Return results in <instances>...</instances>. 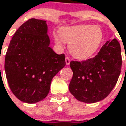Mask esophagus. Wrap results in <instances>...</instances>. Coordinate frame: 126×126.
<instances>
[{
	"instance_id": "1",
	"label": "esophagus",
	"mask_w": 126,
	"mask_h": 126,
	"mask_svg": "<svg viewBox=\"0 0 126 126\" xmlns=\"http://www.w3.org/2000/svg\"><path fill=\"white\" fill-rule=\"evenodd\" d=\"M70 58L69 57H66V64L68 66V65H69V63H70Z\"/></svg>"
}]
</instances>
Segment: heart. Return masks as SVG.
<instances>
[{
  "label": "heart",
  "instance_id": "b5f03b06",
  "mask_svg": "<svg viewBox=\"0 0 126 126\" xmlns=\"http://www.w3.org/2000/svg\"><path fill=\"white\" fill-rule=\"evenodd\" d=\"M60 38L69 44V51L74 57L85 59L97 51L103 41V33L98 26L79 25L61 29L60 36H54L57 44L61 43Z\"/></svg>",
  "mask_w": 126,
  "mask_h": 126
}]
</instances>
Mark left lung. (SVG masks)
Returning a JSON list of instances; mask_svg holds the SVG:
<instances>
[{
    "instance_id": "obj_1",
    "label": "left lung",
    "mask_w": 126,
    "mask_h": 126,
    "mask_svg": "<svg viewBox=\"0 0 126 126\" xmlns=\"http://www.w3.org/2000/svg\"><path fill=\"white\" fill-rule=\"evenodd\" d=\"M121 66L120 45L117 39L109 40L94 57L70 62L73 77L69 91L79 101L87 103L100 101L115 86Z\"/></svg>"
}]
</instances>
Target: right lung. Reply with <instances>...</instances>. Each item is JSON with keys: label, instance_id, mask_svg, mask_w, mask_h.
<instances>
[{"label": "right lung", "instance_id": "right-lung-1", "mask_svg": "<svg viewBox=\"0 0 126 126\" xmlns=\"http://www.w3.org/2000/svg\"><path fill=\"white\" fill-rule=\"evenodd\" d=\"M45 20L31 18L14 34L5 57L9 88L20 100L35 103L48 94L52 78L66 66L65 54L49 47Z\"/></svg>", "mask_w": 126, "mask_h": 126}]
</instances>
